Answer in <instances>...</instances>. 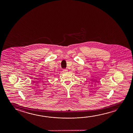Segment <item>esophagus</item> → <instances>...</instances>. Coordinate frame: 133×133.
Returning a JSON list of instances; mask_svg holds the SVG:
<instances>
[{
    "instance_id": "1",
    "label": "esophagus",
    "mask_w": 133,
    "mask_h": 133,
    "mask_svg": "<svg viewBox=\"0 0 133 133\" xmlns=\"http://www.w3.org/2000/svg\"><path fill=\"white\" fill-rule=\"evenodd\" d=\"M63 72L64 73H67L68 72V70L66 69H64L63 70Z\"/></svg>"
}]
</instances>
